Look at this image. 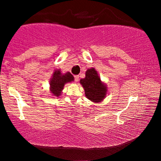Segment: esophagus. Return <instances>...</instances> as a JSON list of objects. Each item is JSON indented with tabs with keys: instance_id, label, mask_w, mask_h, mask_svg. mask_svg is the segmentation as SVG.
<instances>
[{
	"instance_id": "obj_1",
	"label": "esophagus",
	"mask_w": 161,
	"mask_h": 161,
	"mask_svg": "<svg viewBox=\"0 0 161 161\" xmlns=\"http://www.w3.org/2000/svg\"><path fill=\"white\" fill-rule=\"evenodd\" d=\"M79 75H75L74 76V80H75V82H77L79 81Z\"/></svg>"
}]
</instances>
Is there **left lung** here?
<instances>
[{"label":"left lung","mask_w":161,"mask_h":161,"mask_svg":"<svg viewBox=\"0 0 161 161\" xmlns=\"http://www.w3.org/2000/svg\"><path fill=\"white\" fill-rule=\"evenodd\" d=\"M80 83L84 88L87 98L92 101L99 102L106 95V86L101 82L98 74L94 68L87 70L86 78L81 79Z\"/></svg>","instance_id":"obj_1"}]
</instances>
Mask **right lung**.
<instances>
[{"mask_svg": "<svg viewBox=\"0 0 161 161\" xmlns=\"http://www.w3.org/2000/svg\"><path fill=\"white\" fill-rule=\"evenodd\" d=\"M73 80H74V77L69 72L66 73V74L63 75L60 70H56L53 73L52 79H51V82H50L51 93L56 97H58L61 94L64 85L66 82H72Z\"/></svg>", "mask_w": 161, "mask_h": 161, "instance_id": "right-lung-1", "label": "right lung"}]
</instances>
